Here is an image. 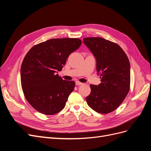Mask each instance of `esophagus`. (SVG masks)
Here are the masks:
<instances>
[{"mask_svg":"<svg viewBox=\"0 0 151 151\" xmlns=\"http://www.w3.org/2000/svg\"><path fill=\"white\" fill-rule=\"evenodd\" d=\"M76 84L77 86H81L82 84H83V83H81V82H79V81H76Z\"/></svg>","mask_w":151,"mask_h":151,"instance_id":"1","label":"esophagus"}]
</instances>
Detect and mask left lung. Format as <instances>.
<instances>
[{"label":"left lung","instance_id":"8db88e82","mask_svg":"<svg viewBox=\"0 0 151 151\" xmlns=\"http://www.w3.org/2000/svg\"><path fill=\"white\" fill-rule=\"evenodd\" d=\"M83 43L96 60V70L101 83L91 84L87 97L89 106L99 113L107 114L120 106L130 89V65L122 48L99 37L84 38Z\"/></svg>","mask_w":151,"mask_h":151}]
</instances>
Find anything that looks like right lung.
Wrapping results in <instances>:
<instances>
[{"instance_id": "1", "label": "right lung", "mask_w": 151, "mask_h": 151, "mask_svg": "<svg viewBox=\"0 0 151 151\" xmlns=\"http://www.w3.org/2000/svg\"><path fill=\"white\" fill-rule=\"evenodd\" d=\"M81 43L78 38L51 39L35 45L27 53L21 67V86L36 110L52 115L65 107L76 84L63 80L57 73Z\"/></svg>"}]
</instances>
